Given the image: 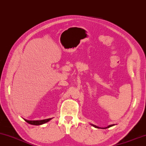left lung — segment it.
<instances>
[{
    "instance_id": "left-lung-1",
    "label": "left lung",
    "mask_w": 146,
    "mask_h": 146,
    "mask_svg": "<svg viewBox=\"0 0 146 146\" xmlns=\"http://www.w3.org/2000/svg\"><path fill=\"white\" fill-rule=\"evenodd\" d=\"M92 126H93L95 128H97V129H107V128H109V127H113L115 125V124H112V125H108V127H98L96 125H93V124H91Z\"/></svg>"
}]
</instances>
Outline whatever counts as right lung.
Returning a JSON list of instances; mask_svg holds the SVG:
<instances>
[{"label": "right lung", "mask_w": 146, "mask_h": 146, "mask_svg": "<svg viewBox=\"0 0 146 146\" xmlns=\"http://www.w3.org/2000/svg\"><path fill=\"white\" fill-rule=\"evenodd\" d=\"M52 118H47V119H44V120H26V119H24L26 122L31 124V125H42L45 123L46 122H48L50 120H52Z\"/></svg>", "instance_id": "add662e5"}]
</instances>
